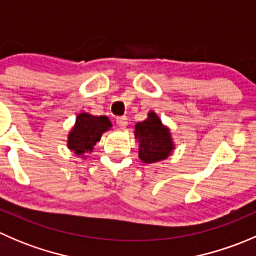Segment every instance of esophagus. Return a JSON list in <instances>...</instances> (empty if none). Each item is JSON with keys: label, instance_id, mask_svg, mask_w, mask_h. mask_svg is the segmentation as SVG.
I'll list each match as a JSON object with an SVG mask.
<instances>
[{"label": "esophagus", "instance_id": "34e87169", "mask_svg": "<svg viewBox=\"0 0 256 256\" xmlns=\"http://www.w3.org/2000/svg\"><path fill=\"white\" fill-rule=\"evenodd\" d=\"M128 118L126 116H121V118H116V124H118V128H125L126 126H128Z\"/></svg>", "mask_w": 256, "mask_h": 256}]
</instances>
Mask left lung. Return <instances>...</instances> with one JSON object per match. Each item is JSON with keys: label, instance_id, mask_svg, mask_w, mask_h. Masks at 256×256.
Here are the masks:
<instances>
[{"label": "left lung", "instance_id": "left-lung-1", "mask_svg": "<svg viewBox=\"0 0 256 256\" xmlns=\"http://www.w3.org/2000/svg\"><path fill=\"white\" fill-rule=\"evenodd\" d=\"M134 134L138 142V157L144 164L166 160L174 150L171 131L154 112H150L146 120L136 124Z\"/></svg>", "mask_w": 256, "mask_h": 256}]
</instances>
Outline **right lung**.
I'll use <instances>...</instances> for the list:
<instances>
[{
	"label": "right lung",
	"mask_w": 256,
	"mask_h": 256,
	"mask_svg": "<svg viewBox=\"0 0 256 256\" xmlns=\"http://www.w3.org/2000/svg\"><path fill=\"white\" fill-rule=\"evenodd\" d=\"M112 126V124L108 116H94L88 112H80L76 116L73 128L69 131L66 146L76 156L84 158V154L94 150L102 134L110 130Z\"/></svg>",
	"instance_id": "obj_1"
}]
</instances>
